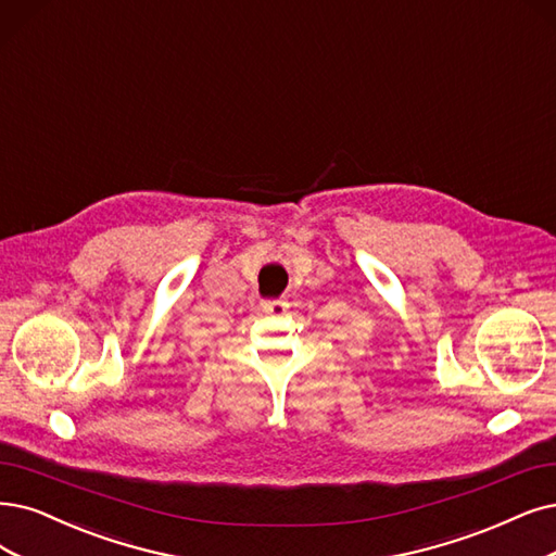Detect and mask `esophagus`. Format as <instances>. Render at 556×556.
Listing matches in <instances>:
<instances>
[{"mask_svg": "<svg viewBox=\"0 0 556 556\" xmlns=\"http://www.w3.org/2000/svg\"><path fill=\"white\" fill-rule=\"evenodd\" d=\"M261 306L265 314H277V316L286 314V309H289V304H286L283 300H263Z\"/></svg>", "mask_w": 556, "mask_h": 556, "instance_id": "34e87169", "label": "esophagus"}]
</instances>
